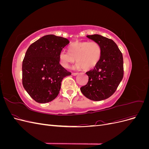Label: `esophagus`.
Segmentation results:
<instances>
[{"instance_id":"obj_1","label":"esophagus","mask_w":149,"mask_h":149,"mask_svg":"<svg viewBox=\"0 0 149 149\" xmlns=\"http://www.w3.org/2000/svg\"><path fill=\"white\" fill-rule=\"evenodd\" d=\"M71 74L73 75V76H76V75L78 74V73H72Z\"/></svg>"}]
</instances>
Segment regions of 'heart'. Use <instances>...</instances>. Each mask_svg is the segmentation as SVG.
<instances>
[{
  "mask_svg": "<svg viewBox=\"0 0 149 149\" xmlns=\"http://www.w3.org/2000/svg\"><path fill=\"white\" fill-rule=\"evenodd\" d=\"M68 52L61 51L59 55L60 64L66 68L75 61L78 63L76 68H83L91 70L98 63L101 56V48L95 42H76L68 48Z\"/></svg>",
  "mask_w": 149,
  "mask_h": 149,
  "instance_id": "1",
  "label": "heart"
}]
</instances>
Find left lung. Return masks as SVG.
<instances>
[{
	"mask_svg": "<svg viewBox=\"0 0 149 149\" xmlns=\"http://www.w3.org/2000/svg\"><path fill=\"white\" fill-rule=\"evenodd\" d=\"M86 37L99 43L101 56L94 69L86 73L89 77L88 82L80 89L89 100L102 101L114 93L123 78V54L112 40L97 34Z\"/></svg>",
	"mask_w": 149,
	"mask_h": 149,
	"instance_id": "left-lung-1",
	"label": "left lung"
}]
</instances>
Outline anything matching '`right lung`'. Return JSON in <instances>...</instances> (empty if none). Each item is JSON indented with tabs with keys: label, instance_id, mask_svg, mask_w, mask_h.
Masks as SVG:
<instances>
[{
	"label": "right lung",
	"instance_id": "right-lung-1",
	"mask_svg": "<svg viewBox=\"0 0 149 149\" xmlns=\"http://www.w3.org/2000/svg\"><path fill=\"white\" fill-rule=\"evenodd\" d=\"M68 39L47 35L33 43L22 63V84L37 102L47 103L57 97L61 81L71 75L60 64L59 55L69 44Z\"/></svg>",
	"mask_w": 149,
	"mask_h": 149
}]
</instances>
